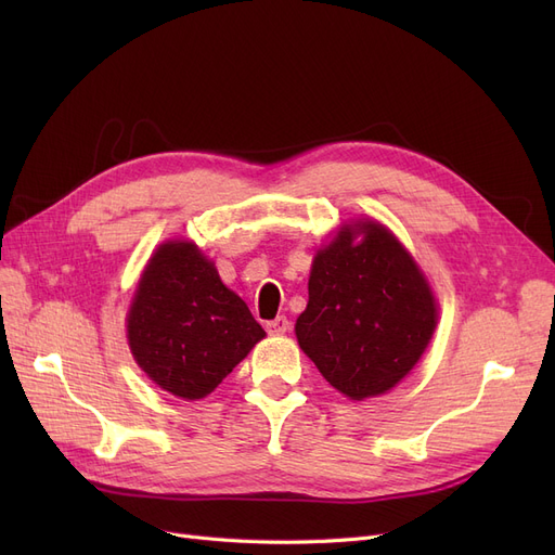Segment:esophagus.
<instances>
[{"label":"esophagus","instance_id":"1","mask_svg":"<svg viewBox=\"0 0 555 555\" xmlns=\"http://www.w3.org/2000/svg\"><path fill=\"white\" fill-rule=\"evenodd\" d=\"M268 333L270 335H285L287 331H289V322H287V317H276V319H272V322H268Z\"/></svg>","mask_w":555,"mask_h":555}]
</instances>
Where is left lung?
I'll return each mask as SVG.
<instances>
[{"label":"left lung","mask_w":555,"mask_h":555,"mask_svg":"<svg viewBox=\"0 0 555 555\" xmlns=\"http://www.w3.org/2000/svg\"><path fill=\"white\" fill-rule=\"evenodd\" d=\"M434 328L431 289L383 224H346L317 251L295 331L304 353L344 396L364 400L396 387L421 360Z\"/></svg>","instance_id":"left-lung-1"}]
</instances>
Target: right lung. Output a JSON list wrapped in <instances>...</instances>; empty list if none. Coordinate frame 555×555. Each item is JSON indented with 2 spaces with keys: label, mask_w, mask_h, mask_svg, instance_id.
<instances>
[{
  "label": "right lung",
  "mask_w": 555,
  "mask_h": 555,
  "mask_svg": "<svg viewBox=\"0 0 555 555\" xmlns=\"http://www.w3.org/2000/svg\"><path fill=\"white\" fill-rule=\"evenodd\" d=\"M262 337L247 304L193 243L172 241L155 251L128 314L132 356L155 385L199 400Z\"/></svg>",
  "instance_id": "right-lung-1"
}]
</instances>
